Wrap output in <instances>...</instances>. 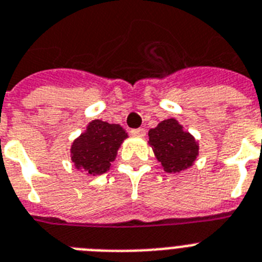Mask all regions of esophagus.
Listing matches in <instances>:
<instances>
[{
  "instance_id": "1",
  "label": "esophagus",
  "mask_w": 262,
  "mask_h": 262,
  "mask_svg": "<svg viewBox=\"0 0 262 262\" xmlns=\"http://www.w3.org/2000/svg\"><path fill=\"white\" fill-rule=\"evenodd\" d=\"M145 133H146V130H145V129H142V127H138V129H132L130 130V135L135 136V137H144Z\"/></svg>"
}]
</instances>
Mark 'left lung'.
I'll return each mask as SVG.
<instances>
[{
  "label": "left lung",
  "instance_id": "left-lung-1",
  "mask_svg": "<svg viewBox=\"0 0 262 262\" xmlns=\"http://www.w3.org/2000/svg\"><path fill=\"white\" fill-rule=\"evenodd\" d=\"M149 144L168 173H179L192 166L199 155V145L190 133L182 130L174 120L161 121L149 130Z\"/></svg>",
  "mask_w": 262,
  "mask_h": 262
}]
</instances>
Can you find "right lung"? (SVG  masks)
<instances>
[{"label":"right lung","mask_w":262,"mask_h":262,"mask_svg":"<svg viewBox=\"0 0 262 262\" xmlns=\"http://www.w3.org/2000/svg\"><path fill=\"white\" fill-rule=\"evenodd\" d=\"M126 132L117 124L94 120L72 145V161L90 176L102 174L111 168Z\"/></svg>","instance_id":"right-lung-1"}]
</instances>
